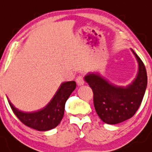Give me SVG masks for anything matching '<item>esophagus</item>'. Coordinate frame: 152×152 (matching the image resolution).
I'll return each instance as SVG.
<instances>
[{"label":"esophagus","instance_id":"obj_1","mask_svg":"<svg viewBox=\"0 0 152 152\" xmlns=\"http://www.w3.org/2000/svg\"><path fill=\"white\" fill-rule=\"evenodd\" d=\"M76 83H77V84L79 86H81V85H83V84H84V79H83V77L81 76H79L76 77Z\"/></svg>","mask_w":152,"mask_h":152}]
</instances>
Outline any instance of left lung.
<instances>
[{"label":"left lung","mask_w":152,"mask_h":152,"mask_svg":"<svg viewBox=\"0 0 152 152\" xmlns=\"http://www.w3.org/2000/svg\"><path fill=\"white\" fill-rule=\"evenodd\" d=\"M138 63L136 78L127 87L112 84L97 73L84 76L93 92L95 111L103 122L116 124L130 119L138 111L147 86V73L140 58L132 49Z\"/></svg>","instance_id":"left-lung-1"}]
</instances>
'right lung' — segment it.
<instances>
[{"mask_svg":"<svg viewBox=\"0 0 152 152\" xmlns=\"http://www.w3.org/2000/svg\"><path fill=\"white\" fill-rule=\"evenodd\" d=\"M76 84L74 81L63 82L55 96L44 108L34 112H24L9 103L14 114L25 125L38 131H47L57 127L63 117L65 105Z\"/></svg>","mask_w":152,"mask_h":152,"instance_id":"1","label":"right lung"}]
</instances>
